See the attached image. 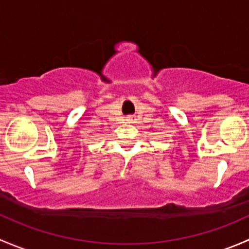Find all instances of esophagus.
Instances as JSON below:
<instances>
[{
  "label": "esophagus",
  "mask_w": 249,
  "mask_h": 249,
  "mask_svg": "<svg viewBox=\"0 0 249 249\" xmlns=\"http://www.w3.org/2000/svg\"><path fill=\"white\" fill-rule=\"evenodd\" d=\"M126 122L127 123H131V124H132V123H135V118L134 117H127L126 118Z\"/></svg>",
  "instance_id": "34e87169"
}]
</instances>
